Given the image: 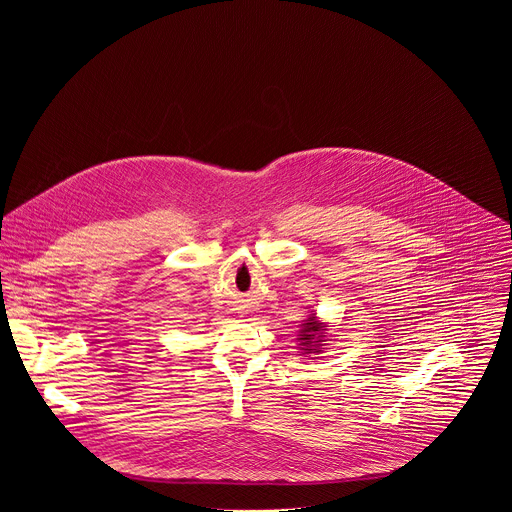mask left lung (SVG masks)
Segmentation results:
<instances>
[{
	"instance_id": "left-lung-1",
	"label": "left lung",
	"mask_w": 512,
	"mask_h": 512,
	"mask_svg": "<svg viewBox=\"0 0 512 512\" xmlns=\"http://www.w3.org/2000/svg\"><path fill=\"white\" fill-rule=\"evenodd\" d=\"M304 326V330L300 332V342H302V346H304V350H314V352H320L318 350V346L316 344H320L322 342V326H320V322L314 318V316H310L308 320H306V324H302Z\"/></svg>"
}]
</instances>
